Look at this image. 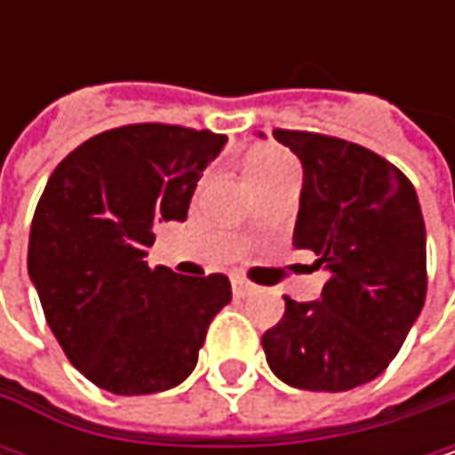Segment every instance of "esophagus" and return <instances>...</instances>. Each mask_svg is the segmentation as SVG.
<instances>
[{"instance_id":"obj_1","label":"esophagus","mask_w":455,"mask_h":455,"mask_svg":"<svg viewBox=\"0 0 455 455\" xmlns=\"http://www.w3.org/2000/svg\"><path fill=\"white\" fill-rule=\"evenodd\" d=\"M231 290H234L236 298H244V295H250V292L255 290V284H250V282L242 279V276H231Z\"/></svg>"}]
</instances>
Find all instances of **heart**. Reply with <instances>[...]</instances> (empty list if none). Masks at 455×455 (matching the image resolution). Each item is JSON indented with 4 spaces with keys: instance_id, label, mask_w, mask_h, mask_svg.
<instances>
[{
    "instance_id": "b5f03b06",
    "label": "heart",
    "mask_w": 455,
    "mask_h": 455,
    "mask_svg": "<svg viewBox=\"0 0 455 455\" xmlns=\"http://www.w3.org/2000/svg\"><path fill=\"white\" fill-rule=\"evenodd\" d=\"M284 168H292V163L279 155V152H255L250 160H247V179H260V176H271L276 171H284Z\"/></svg>"
}]
</instances>
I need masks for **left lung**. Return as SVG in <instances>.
Here are the masks:
<instances>
[{
    "label": "left lung",
    "instance_id": "1",
    "mask_svg": "<svg viewBox=\"0 0 455 455\" xmlns=\"http://www.w3.org/2000/svg\"><path fill=\"white\" fill-rule=\"evenodd\" d=\"M303 163L292 244L329 279L314 303L284 298L263 334L271 371L290 387L342 393L398 355L427 298V231L416 189L377 152L314 132L276 129Z\"/></svg>",
    "mask_w": 455,
    "mask_h": 455
}]
</instances>
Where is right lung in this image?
Returning <instances> with one entry per match:
<instances>
[{
    "mask_svg": "<svg viewBox=\"0 0 455 455\" xmlns=\"http://www.w3.org/2000/svg\"><path fill=\"white\" fill-rule=\"evenodd\" d=\"M227 137L168 124L102 132L49 176L28 239V276L68 361L116 395H152L197 366L224 274L149 268L152 227L184 221Z\"/></svg>",
    "mask_w": 455,
    "mask_h": 455,
    "instance_id": "right-lung-1",
    "label": "right lung"
}]
</instances>
